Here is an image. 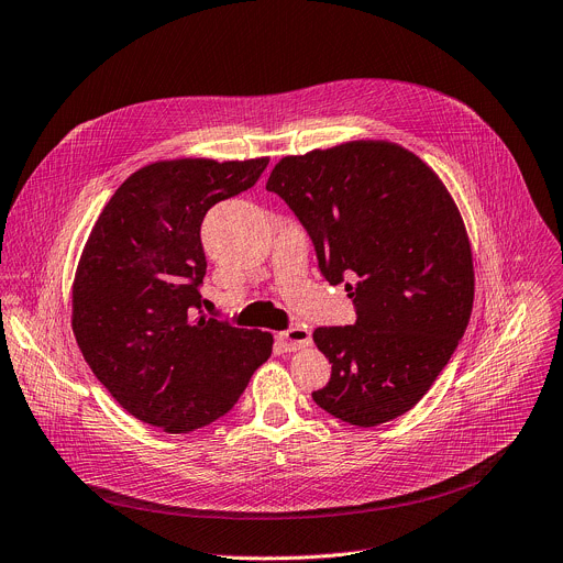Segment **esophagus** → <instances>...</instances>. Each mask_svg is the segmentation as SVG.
I'll use <instances>...</instances> for the list:
<instances>
[{"label":"esophagus","instance_id":"1","mask_svg":"<svg viewBox=\"0 0 563 563\" xmlns=\"http://www.w3.org/2000/svg\"><path fill=\"white\" fill-rule=\"evenodd\" d=\"M277 342L282 344V350H286V352L305 350V347H309V344H311V333H309V329L290 327V329L277 333Z\"/></svg>","mask_w":563,"mask_h":563}]
</instances>
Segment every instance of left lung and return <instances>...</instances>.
<instances>
[{"label": "left lung", "mask_w": 563, "mask_h": 563, "mask_svg": "<svg viewBox=\"0 0 563 563\" xmlns=\"http://www.w3.org/2000/svg\"><path fill=\"white\" fill-rule=\"evenodd\" d=\"M266 189L307 230L322 277L344 282L354 301L352 327L313 331L331 363L313 401L363 428L408 412L451 361L473 307L471 245L446 187L397 144L352 142L284 157Z\"/></svg>", "instance_id": "8db88e82"}]
</instances>
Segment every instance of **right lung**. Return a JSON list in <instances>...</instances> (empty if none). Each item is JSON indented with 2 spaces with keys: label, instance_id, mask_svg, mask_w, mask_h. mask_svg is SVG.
Listing matches in <instances>:
<instances>
[{
  "label": "right lung",
  "instance_id": "right-lung-1",
  "mask_svg": "<svg viewBox=\"0 0 563 563\" xmlns=\"http://www.w3.org/2000/svg\"><path fill=\"white\" fill-rule=\"evenodd\" d=\"M268 157L176 159L133 173L110 198L74 282V335L117 404L166 432L234 408L273 335L207 318V211L256 185Z\"/></svg>",
  "mask_w": 563,
  "mask_h": 563
}]
</instances>
